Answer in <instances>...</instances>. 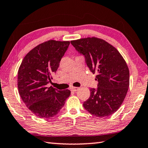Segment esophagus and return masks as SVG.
<instances>
[{
    "label": "esophagus",
    "mask_w": 148,
    "mask_h": 148,
    "mask_svg": "<svg viewBox=\"0 0 148 148\" xmlns=\"http://www.w3.org/2000/svg\"><path fill=\"white\" fill-rule=\"evenodd\" d=\"M78 89H79V88L78 87H72L71 90L72 92H76Z\"/></svg>",
    "instance_id": "esophagus-1"
}]
</instances>
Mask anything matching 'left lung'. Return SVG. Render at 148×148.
<instances>
[{
    "label": "left lung",
    "instance_id": "1",
    "mask_svg": "<svg viewBox=\"0 0 148 148\" xmlns=\"http://www.w3.org/2000/svg\"><path fill=\"white\" fill-rule=\"evenodd\" d=\"M85 58L92 73H97V88H90V96L83 103L90 114L99 117L111 115L120 108L130 85V72L117 49L105 40L88 37L71 41Z\"/></svg>",
    "mask_w": 148,
    "mask_h": 148
}]
</instances>
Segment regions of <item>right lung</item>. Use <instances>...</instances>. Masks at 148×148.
Instances as JSON below:
<instances>
[{"instance_id": "add662e5", "label": "right lung", "mask_w": 148, "mask_h": 148, "mask_svg": "<svg viewBox=\"0 0 148 148\" xmlns=\"http://www.w3.org/2000/svg\"><path fill=\"white\" fill-rule=\"evenodd\" d=\"M70 42L48 40L40 43L24 58L18 71V93L33 114L48 119L58 114L71 95L47 85L53 79Z\"/></svg>"}]
</instances>
